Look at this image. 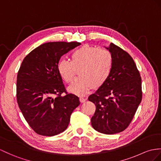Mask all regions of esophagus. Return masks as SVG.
I'll list each match as a JSON object with an SVG mask.
<instances>
[{"label": "esophagus", "mask_w": 161, "mask_h": 161, "mask_svg": "<svg viewBox=\"0 0 161 161\" xmlns=\"http://www.w3.org/2000/svg\"><path fill=\"white\" fill-rule=\"evenodd\" d=\"M79 99H80V101L81 102V103H84V102L86 101V99L85 98V97H84L83 96H80V97H79Z\"/></svg>", "instance_id": "1"}]
</instances>
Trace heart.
<instances>
[{"mask_svg": "<svg viewBox=\"0 0 161 161\" xmlns=\"http://www.w3.org/2000/svg\"><path fill=\"white\" fill-rule=\"evenodd\" d=\"M113 57L108 50L84 46L71 54V61L61 58L58 62L57 71L65 83L73 80L76 69L77 78L68 89L76 95H83L92 87H102L108 80L112 71Z\"/></svg>", "mask_w": 161, "mask_h": 161, "instance_id": "obj_1", "label": "heart"}]
</instances>
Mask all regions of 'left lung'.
I'll list each match as a JSON object with an SVG mask.
<instances>
[{
  "label": "left lung",
  "instance_id": "8db88e82",
  "mask_svg": "<svg viewBox=\"0 0 161 161\" xmlns=\"http://www.w3.org/2000/svg\"><path fill=\"white\" fill-rule=\"evenodd\" d=\"M106 48L113 57L111 73L88 100L96 107L91 119L92 127L103 134L113 135L124 131L131 122L142 98V78L127 52L113 43Z\"/></svg>",
  "mask_w": 161,
  "mask_h": 161
}]
</instances>
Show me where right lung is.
Returning <instances> with one entry per match:
<instances>
[{
  "mask_svg": "<svg viewBox=\"0 0 161 161\" xmlns=\"http://www.w3.org/2000/svg\"><path fill=\"white\" fill-rule=\"evenodd\" d=\"M79 45L76 42L45 43L22 63L17 76V102L26 121L39 135L51 136L64 132L80 104L78 96L66 92L57 71L60 58Z\"/></svg>",
  "mask_w": 161,
  "mask_h": 161,
  "instance_id": "right-lung-1",
  "label": "right lung"
}]
</instances>
